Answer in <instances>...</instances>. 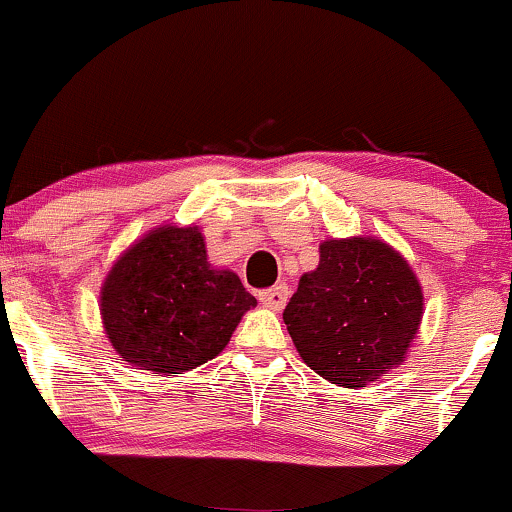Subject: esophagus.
<instances>
[{"label":"esophagus","instance_id":"1","mask_svg":"<svg viewBox=\"0 0 512 512\" xmlns=\"http://www.w3.org/2000/svg\"><path fill=\"white\" fill-rule=\"evenodd\" d=\"M289 286L286 284H279L274 286V289H267V291H260V301L267 305V308L272 310H281L286 305V301H289Z\"/></svg>","mask_w":512,"mask_h":512}]
</instances>
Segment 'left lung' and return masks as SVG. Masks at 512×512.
Wrapping results in <instances>:
<instances>
[{
  "label": "left lung",
  "instance_id": "8db88e82",
  "mask_svg": "<svg viewBox=\"0 0 512 512\" xmlns=\"http://www.w3.org/2000/svg\"><path fill=\"white\" fill-rule=\"evenodd\" d=\"M424 317L414 269L385 240L330 238L284 310L303 363L339 387H366L402 366Z\"/></svg>",
  "mask_w": 512,
  "mask_h": 512
}]
</instances>
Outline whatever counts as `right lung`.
I'll use <instances>...</instances> for the list:
<instances>
[{
	"label": "right lung",
	"instance_id": "right-lung-1",
	"mask_svg": "<svg viewBox=\"0 0 512 512\" xmlns=\"http://www.w3.org/2000/svg\"><path fill=\"white\" fill-rule=\"evenodd\" d=\"M108 342L129 366L170 375L219 356L257 301L207 260L199 226H158L117 257L101 286Z\"/></svg>",
	"mask_w": 512,
	"mask_h": 512
}]
</instances>
